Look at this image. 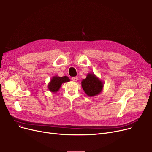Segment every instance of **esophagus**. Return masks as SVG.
I'll return each mask as SVG.
<instances>
[{
    "label": "esophagus",
    "instance_id": "obj_1",
    "mask_svg": "<svg viewBox=\"0 0 152 152\" xmlns=\"http://www.w3.org/2000/svg\"><path fill=\"white\" fill-rule=\"evenodd\" d=\"M77 79H78V77H77V76H76V77H72V80H73V81H77Z\"/></svg>",
    "mask_w": 152,
    "mask_h": 152
}]
</instances>
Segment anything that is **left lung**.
<instances>
[{
    "label": "left lung",
    "mask_w": 152,
    "mask_h": 152,
    "mask_svg": "<svg viewBox=\"0 0 152 152\" xmlns=\"http://www.w3.org/2000/svg\"><path fill=\"white\" fill-rule=\"evenodd\" d=\"M81 86L87 96L94 97L102 92L104 83L91 73L87 74L86 78L83 79Z\"/></svg>",
    "instance_id": "8db88e82"
}]
</instances>
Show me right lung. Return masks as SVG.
I'll return each mask as SVG.
<instances>
[{"instance_id":"1","label":"right lung","mask_w":152,"mask_h":152,"mask_svg":"<svg viewBox=\"0 0 152 152\" xmlns=\"http://www.w3.org/2000/svg\"><path fill=\"white\" fill-rule=\"evenodd\" d=\"M70 81V79L68 76L59 77L58 76H54L50 79V81L48 84L47 88L49 91L52 93L57 92L63 83Z\"/></svg>"}]
</instances>
